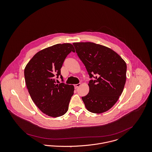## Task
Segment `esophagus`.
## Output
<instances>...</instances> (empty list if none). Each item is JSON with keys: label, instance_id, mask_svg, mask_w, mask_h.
Masks as SVG:
<instances>
[{"label": "esophagus", "instance_id": "obj_1", "mask_svg": "<svg viewBox=\"0 0 152 152\" xmlns=\"http://www.w3.org/2000/svg\"><path fill=\"white\" fill-rule=\"evenodd\" d=\"M81 86V83H78V84H76L75 86V88H78L79 87H80Z\"/></svg>", "mask_w": 152, "mask_h": 152}]
</instances>
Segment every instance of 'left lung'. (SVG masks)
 <instances>
[{"mask_svg":"<svg viewBox=\"0 0 152 152\" xmlns=\"http://www.w3.org/2000/svg\"><path fill=\"white\" fill-rule=\"evenodd\" d=\"M76 52L90 78L89 92L82 100L87 110L100 114L109 110L121 95L126 78V64L111 49L93 42H74Z\"/></svg>","mask_w":152,"mask_h":152,"instance_id":"8db88e82","label":"left lung"}]
</instances>
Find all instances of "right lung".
I'll return each instance as SVG.
<instances>
[{
  "instance_id": "add662e5",
  "label": "right lung",
  "mask_w": 152,
  "mask_h": 152,
  "mask_svg": "<svg viewBox=\"0 0 152 152\" xmlns=\"http://www.w3.org/2000/svg\"><path fill=\"white\" fill-rule=\"evenodd\" d=\"M72 51H75L71 44L54 45L37 52L24 69L26 84L32 100L50 117H61L68 111L74 86L56 84L55 77L60 75L63 81L61 69Z\"/></svg>"
}]
</instances>
